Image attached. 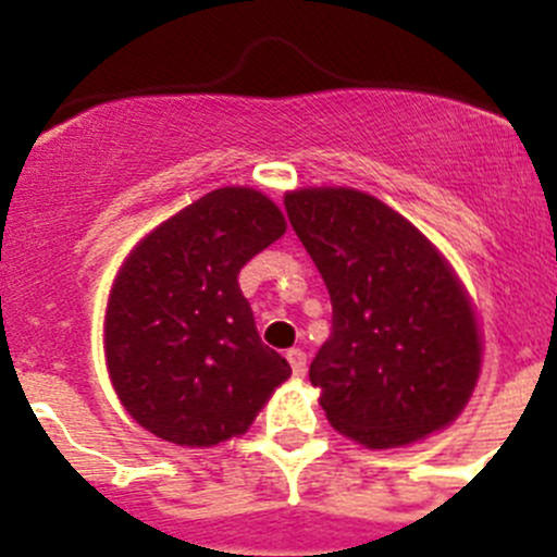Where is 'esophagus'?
I'll list each match as a JSON object with an SVG mask.
<instances>
[{
	"label": "esophagus",
	"instance_id": "esophagus-1",
	"mask_svg": "<svg viewBox=\"0 0 557 557\" xmlns=\"http://www.w3.org/2000/svg\"><path fill=\"white\" fill-rule=\"evenodd\" d=\"M287 362H289V368H293L295 376H298V379L307 376V354H304L301 348H289Z\"/></svg>",
	"mask_w": 557,
	"mask_h": 557
}]
</instances>
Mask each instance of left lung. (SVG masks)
<instances>
[{"instance_id":"left-lung-1","label":"left lung","mask_w":557,"mask_h":557,"mask_svg":"<svg viewBox=\"0 0 557 557\" xmlns=\"http://www.w3.org/2000/svg\"><path fill=\"white\" fill-rule=\"evenodd\" d=\"M284 206L332 298V334L309 366L329 424L368 449L449 426L480 379L482 337L446 256L348 186L287 191Z\"/></svg>"}]
</instances>
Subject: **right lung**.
Here are the masks:
<instances>
[{
  "label": "right lung",
  "mask_w": 557,
  "mask_h": 557,
  "mask_svg": "<svg viewBox=\"0 0 557 557\" xmlns=\"http://www.w3.org/2000/svg\"><path fill=\"white\" fill-rule=\"evenodd\" d=\"M287 231L250 186H223L127 253L106 309V362L127 416L161 441L218 446L248 432L289 362L256 332L236 275Z\"/></svg>",
  "instance_id": "1"
}]
</instances>
